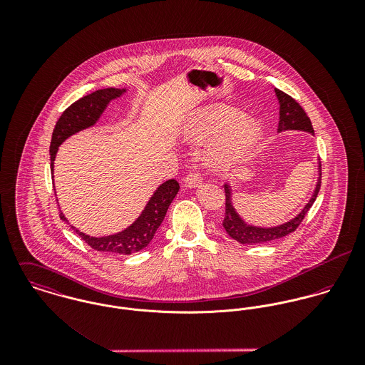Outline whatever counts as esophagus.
Masks as SVG:
<instances>
[{"instance_id":"esophagus-1","label":"esophagus","mask_w":365,"mask_h":365,"mask_svg":"<svg viewBox=\"0 0 365 365\" xmlns=\"http://www.w3.org/2000/svg\"><path fill=\"white\" fill-rule=\"evenodd\" d=\"M201 181H202V177H201V174H200V173H190V174L184 178L185 185H187V187H190V188H195V187H198V185L201 184Z\"/></svg>"}]
</instances>
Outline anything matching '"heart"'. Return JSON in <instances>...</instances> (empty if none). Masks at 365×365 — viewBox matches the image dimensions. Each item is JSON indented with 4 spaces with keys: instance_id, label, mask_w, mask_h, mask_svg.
<instances>
[{
    "instance_id": "obj_1",
    "label": "heart",
    "mask_w": 365,
    "mask_h": 365,
    "mask_svg": "<svg viewBox=\"0 0 365 365\" xmlns=\"http://www.w3.org/2000/svg\"><path fill=\"white\" fill-rule=\"evenodd\" d=\"M220 136L209 152L208 161L216 171H227L243 161L261 139L259 122L240 116L239 110L215 105L204 110L185 130V139L195 145L208 143Z\"/></svg>"
}]
</instances>
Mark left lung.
<instances>
[{"label": "left lung", "instance_id": "8db88e82", "mask_svg": "<svg viewBox=\"0 0 365 365\" xmlns=\"http://www.w3.org/2000/svg\"><path fill=\"white\" fill-rule=\"evenodd\" d=\"M274 90H275V96L279 103L278 132L304 130V132H308L313 135L314 132H313L312 122H311L309 116L307 115V112L304 110V108L298 104L292 97L282 93L281 90H278V88H274ZM320 182H322V171H320V163H319V177H317V182H316V187H314V191H313L309 202L295 217H292L291 220L281 223L278 226H272V227H260V226H255V225L245 222L243 217L237 213V210L233 207L230 184H225L226 215L223 219V227L232 239H235L236 242H239L242 245H260L265 242H272V240L281 239V237L295 232L297 227L301 225V222L304 220L305 215L312 207L313 202L319 194Z\"/></svg>", "mask_w": 365, "mask_h": 365}]
</instances>
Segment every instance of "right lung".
Masks as SVG:
<instances>
[{"instance_id":"right-lung-1","label":"right lung","mask_w":365,"mask_h":365,"mask_svg":"<svg viewBox=\"0 0 365 365\" xmlns=\"http://www.w3.org/2000/svg\"><path fill=\"white\" fill-rule=\"evenodd\" d=\"M125 93H126V88L98 90L96 93H91L80 98L61 113V116L58 118L54 126L52 142H51V170L52 171L58 146L71 135L94 126L108 104ZM178 190H180V185L175 180H168L163 182L153 192V195L150 197L149 202L146 204L139 217L130 226H128L126 229L115 235L93 237L80 232L74 226L71 227L88 246H91L97 252L116 253V255L138 253L153 240L155 233L158 226L161 225L167 213V209L175 198ZM60 219L67 222L63 212H60Z\"/></svg>"}]
</instances>
